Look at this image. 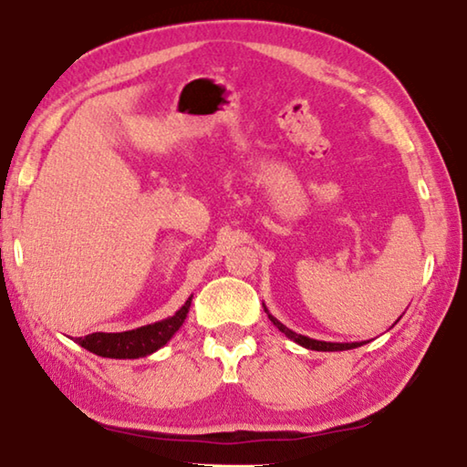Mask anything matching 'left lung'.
Segmentation results:
<instances>
[{
  "label": "left lung",
  "instance_id": "8db88e82",
  "mask_svg": "<svg viewBox=\"0 0 467 467\" xmlns=\"http://www.w3.org/2000/svg\"><path fill=\"white\" fill-rule=\"evenodd\" d=\"M264 309H265V313H267V317H270V321L274 323L275 327H278L284 336L286 337H290L292 342H296V344H300L303 348H306V350H317V352H337V350H352V348H358V346H362V344H367V342H352V344H339V342H321V339H313V337H306V336H300V334H296V331H292V329H288L286 326H284V323H280L278 319L274 317V315L267 311V306L264 305ZM400 321V319H398ZM395 321V323H398Z\"/></svg>",
  "mask_w": 467,
  "mask_h": 467
}]
</instances>
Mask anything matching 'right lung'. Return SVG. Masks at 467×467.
Masks as SVG:
<instances>
[{"mask_svg":"<svg viewBox=\"0 0 467 467\" xmlns=\"http://www.w3.org/2000/svg\"><path fill=\"white\" fill-rule=\"evenodd\" d=\"M189 306H192V296L185 300V305L172 317L130 331H121V334H102V331H99V334H90L86 337H76V342L92 354H99V357L105 358L150 357V354L161 350L177 334L179 327L187 319Z\"/></svg>","mask_w":467,"mask_h":467,"instance_id":"1","label":"right lung"}]
</instances>
